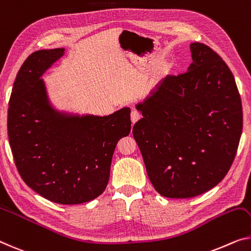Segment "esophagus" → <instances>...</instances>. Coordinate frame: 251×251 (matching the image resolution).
<instances>
[{
  "mask_svg": "<svg viewBox=\"0 0 251 251\" xmlns=\"http://www.w3.org/2000/svg\"><path fill=\"white\" fill-rule=\"evenodd\" d=\"M140 118H141L140 111H137L136 109L132 110V113H130V121H132L133 124H135V123H136Z\"/></svg>",
  "mask_w": 251,
  "mask_h": 251,
  "instance_id": "34e87169",
  "label": "esophagus"
}]
</instances>
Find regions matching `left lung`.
Here are the masks:
<instances>
[{
	"mask_svg": "<svg viewBox=\"0 0 251 251\" xmlns=\"http://www.w3.org/2000/svg\"><path fill=\"white\" fill-rule=\"evenodd\" d=\"M193 63L168 75L137 104L133 136L160 195L190 198L226 177L242 133V104L233 74L212 48L190 44Z\"/></svg>",
	"mask_w": 251,
	"mask_h": 251,
	"instance_id": "8db88e82",
	"label": "left lung"
}]
</instances>
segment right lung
Returning a JSON list of instances; mask_svg holds the SVG:
<instances>
[{
	"mask_svg": "<svg viewBox=\"0 0 251 251\" xmlns=\"http://www.w3.org/2000/svg\"><path fill=\"white\" fill-rule=\"evenodd\" d=\"M64 50H37L22 64L10 97L7 133L22 180L48 201L74 205L106 189L116 145L130 132V109L103 117L53 109L40 76Z\"/></svg>",
	"mask_w": 251,
	"mask_h": 251,
	"instance_id": "add662e5",
	"label": "right lung"
}]
</instances>
